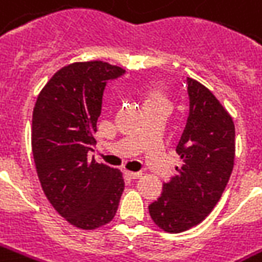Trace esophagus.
Segmentation results:
<instances>
[{"label":"esophagus","instance_id":"esophagus-1","mask_svg":"<svg viewBox=\"0 0 262 262\" xmlns=\"http://www.w3.org/2000/svg\"><path fill=\"white\" fill-rule=\"evenodd\" d=\"M126 176L129 177V179H139L142 173L140 171H126Z\"/></svg>","mask_w":262,"mask_h":262}]
</instances>
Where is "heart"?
Here are the masks:
<instances>
[{"label": "heart", "mask_w": 262, "mask_h": 262, "mask_svg": "<svg viewBox=\"0 0 262 262\" xmlns=\"http://www.w3.org/2000/svg\"><path fill=\"white\" fill-rule=\"evenodd\" d=\"M142 98H143L144 107L155 105H169L166 88L162 82H157V80L147 82L142 88Z\"/></svg>", "instance_id": "obj_1"}]
</instances>
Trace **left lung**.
<instances>
[{
  "instance_id": "left-lung-1",
  "label": "left lung",
  "mask_w": 262,
  "mask_h": 262,
  "mask_svg": "<svg viewBox=\"0 0 262 262\" xmlns=\"http://www.w3.org/2000/svg\"><path fill=\"white\" fill-rule=\"evenodd\" d=\"M187 93V122L176 147L183 164L149 206L151 220L167 233L186 231L211 213L230 180L235 156V127L228 112L191 78Z\"/></svg>"
}]
</instances>
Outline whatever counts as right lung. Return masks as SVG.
Segmentation results:
<instances>
[{"label":"right lung","mask_w":262,"mask_h":262,"mask_svg":"<svg viewBox=\"0 0 262 262\" xmlns=\"http://www.w3.org/2000/svg\"><path fill=\"white\" fill-rule=\"evenodd\" d=\"M123 74L102 61L68 65L51 78L34 107L31 142L42 190L62 217L83 230L112 220L125 188L118 169L88 159L106 85Z\"/></svg>","instance_id":"1"}]
</instances>
